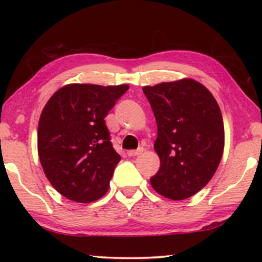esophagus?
<instances>
[{
    "label": "esophagus",
    "instance_id": "obj_1",
    "mask_svg": "<svg viewBox=\"0 0 262 262\" xmlns=\"http://www.w3.org/2000/svg\"><path fill=\"white\" fill-rule=\"evenodd\" d=\"M144 151V149L142 148V146H139L138 149H136V150H128L127 151V155L130 156V157H134V156H138V155H141V154Z\"/></svg>",
    "mask_w": 262,
    "mask_h": 262
}]
</instances>
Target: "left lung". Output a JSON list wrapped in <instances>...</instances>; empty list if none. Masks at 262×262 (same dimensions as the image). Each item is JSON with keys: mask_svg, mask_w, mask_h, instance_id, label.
<instances>
[{"mask_svg": "<svg viewBox=\"0 0 262 262\" xmlns=\"http://www.w3.org/2000/svg\"><path fill=\"white\" fill-rule=\"evenodd\" d=\"M157 123L154 144L160 169L150 179L161 195L184 200L216 173L224 149L220 106L202 83L191 78L143 88Z\"/></svg>", "mask_w": 262, "mask_h": 262, "instance_id": "8db88e82", "label": "left lung"}]
</instances>
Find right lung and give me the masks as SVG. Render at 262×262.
<instances>
[{
    "label": "right lung",
    "mask_w": 262,
    "mask_h": 262,
    "mask_svg": "<svg viewBox=\"0 0 262 262\" xmlns=\"http://www.w3.org/2000/svg\"><path fill=\"white\" fill-rule=\"evenodd\" d=\"M127 84L64 85L51 96L38 125V154L51 185L77 203L108 191L120 155L113 149L105 117Z\"/></svg>",
    "instance_id": "right-lung-1"
}]
</instances>
